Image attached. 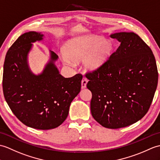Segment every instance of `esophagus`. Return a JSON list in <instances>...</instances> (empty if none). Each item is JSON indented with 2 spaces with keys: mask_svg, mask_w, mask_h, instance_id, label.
Returning a JSON list of instances; mask_svg holds the SVG:
<instances>
[{
  "mask_svg": "<svg viewBox=\"0 0 160 160\" xmlns=\"http://www.w3.org/2000/svg\"><path fill=\"white\" fill-rule=\"evenodd\" d=\"M88 79L86 78H83L82 81H81V88L84 89V88H86V85L88 83Z\"/></svg>",
  "mask_w": 160,
  "mask_h": 160,
  "instance_id": "1",
  "label": "esophagus"
}]
</instances>
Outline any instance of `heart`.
Segmentation results:
<instances>
[{
    "mask_svg": "<svg viewBox=\"0 0 160 160\" xmlns=\"http://www.w3.org/2000/svg\"><path fill=\"white\" fill-rule=\"evenodd\" d=\"M114 50L113 42L100 35H90L73 38L66 44L63 62L67 66L72 60L84 58L83 65L88 70L94 71L104 66Z\"/></svg>",
    "mask_w": 160,
    "mask_h": 160,
    "instance_id": "b5f03b06",
    "label": "heart"
}]
</instances>
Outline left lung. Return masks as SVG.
Returning a JSON list of instances; mask_svg holds the SVG:
<instances>
[{
	"mask_svg": "<svg viewBox=\"0 0 160 160\" xmlns=\"http://www.w3.org/2000/svg\"><path fill=\"white\" fill-rule=\"evenodd\" d=\"M120 45L104 66L86 74L92 94V116L109 129L138 122L147 113L157 89L158 72L149 47L133 32L109 35Z\"/></svg>",
	"mask_w": 160,
	"mask_h": 160,
	"instance_id": "1",
	"label": "left lung"
}]
</instances>
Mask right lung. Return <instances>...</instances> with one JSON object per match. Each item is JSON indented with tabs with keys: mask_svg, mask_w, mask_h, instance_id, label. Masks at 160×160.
<instances>
[{
	"mask_svg": "<svg viewBox=\"0 0 160 160\" xmlns=\"http://www.w3.org/2000/svg\"><path fill=\"white\" fill-rule=\"evenodd\" d=\"M44 38L42 33L27 32L9 48L3 66L2 88L6 102L18 120L31 128L48 130L66 119L70 103L81 91L83 77L60 74L55 65L59 58L51 51L42 72H32L29 54L33 43Z\"/></svg>",
	"mask_w": 160,
	"mask_h": 160,
	"instance_id": "right-lung-1",
	"label": "right lung"
}]
</instances>
